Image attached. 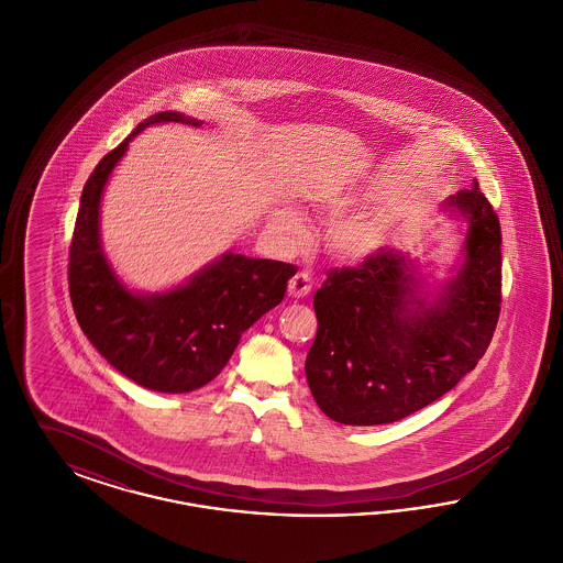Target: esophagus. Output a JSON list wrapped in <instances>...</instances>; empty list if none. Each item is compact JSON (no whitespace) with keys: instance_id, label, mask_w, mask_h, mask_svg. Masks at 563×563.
I'll use <instances>...</instances> for the list:
<instances>
[{"instance_id":"34e87169","label":"esophagus","mask_w":563,"mask_h":563,"mask_svg":"<svg viewBox=\"0 0 563 563\" xmlns=\"http://www.w3.org/2000/svg\"><path fill=\"white\" fill-rule=\"evenodd\" d=\"M312 291V278L308 272H297L294 278L289 280V295L299 299V297H306V295Z\"/></svg>"}]
</instances>
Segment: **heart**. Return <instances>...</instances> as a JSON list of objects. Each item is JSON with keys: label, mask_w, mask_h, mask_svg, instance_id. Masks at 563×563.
Returning a JSON list of instances; mask_svg holds the SVG:
<instances>
[{"label": "heart", "mask_w": 563, "mask_h": 563, "mask_svg": "<svg viewBox=\"0 0 563 563\" xmlns=\"http://www.w3.org/2000/svg\"><path fill=\"white\" fill-rule=\"evenodd\" d=\"M352 196L335 198V205H349ZM399 213L395 207H375L367 211L346 214L333 223L329 230V242L338 255L350 262H365L377 255L384 244L390 241ZM272 223L280 236L289 242H301L306 239L303 217L294 207L283 205L272 213Z\"/></svg>", "instance_id": "b5f03b06"}]
</instances>
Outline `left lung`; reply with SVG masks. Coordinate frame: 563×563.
Returning <instances> with one entry per match:
<instances>
[{"mask_svg":"<svg viewBox=\"0 0 563 563\" xmlns=\"http://www.w3.org/2000/svg\"><path fill=\"white\" fill-rule=\"evenodd\" d=\"M441 211L464 223L445 280L430 283L418 260L384 246L356 268L329 269L314 294L319 329L306 377L331 420H402L450 393L489 346L503 289L498 214L477 179Z\"/></svg>","mask_w":563,"mask_h":563,"instance_id":"1","label":"left lung"}]
</instances>
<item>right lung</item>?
<instances>
[{
	"label": "right lung",
	"mask_w": 563,
	"mask_h": 563,
	"mask_svg": "<svg viewBox=\"0 0 563 563\" xmlns=\"http://www.w3.org/2000/svg\"><path fill=\"white\" fill-rule=\"evenodd\" d=\"M168 122L202 126L179 111L154 113L88 177L69 249V295L84 335L113 369L143 388L177 395L219 375L242 333L283 301L297 268L225 251L168 291L145 294L122 283L101 242L103 191L134 136Z\"/></svg>",
	"instance_id": "obj_1"
}]
</instances>
